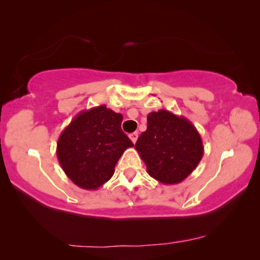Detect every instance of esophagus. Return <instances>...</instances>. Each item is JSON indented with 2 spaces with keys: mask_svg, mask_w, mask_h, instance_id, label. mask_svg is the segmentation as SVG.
I'll return each mask as SVG.
<instances>
[{
  "mask_svg": "<svg viewBox=\"0 0 260 260\" xmlns=\"http://www.w3.org/2000/svg\"><path fill=\"white\" fill-rule=\"evenodd\" d=\"M138 133H132L131 135H129V138H131V140H132V142H133V144H135V142H137V140H138Z\"/></svg>",
  "mask_w": 260,
  "mask_h": 260,
  "instance_id": "esophagus-1",
  "label": "esophagus"
}]
</instances>
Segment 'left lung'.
<instances>
[{"label":"left lung","mask_w":260,"mask_h":260,"mask_svg":"<svg viewBox=\"0 0 260 260\" xmlns=\"http://www.w3.org/2000/svg\"><path fill=\"white\" fill-rule=\"evenodd\" d=\"M148 174L165 185L185 180L204 155L203 140L184 116L160 109L147 115V129L135 144Z\"/></svg>","instance_id":"obj_1"}]
</instances>
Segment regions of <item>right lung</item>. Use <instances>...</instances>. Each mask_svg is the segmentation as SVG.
<instances>
[{"mask_svg": "<svg viewBox=\"0 0 260 260\" xmlns=\"http://www.w3.org/2000/svg\"><path fill=\"white\" fill-rule=\"evenodd\" d=\"M122 115L105 105L80 112L62 131L56 155L66 175L83 189H98L113 177L131 139L121 129Z\"/></svg>", "mask_w": 260, "mask_h": 260, "instance_id": "1", "label": "right lung"}]
</instances>
